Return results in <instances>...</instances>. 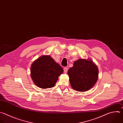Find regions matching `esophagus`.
<instances>
[{
  "instance_id": "1",
  "label": "esophagus",
  "mask_w": 123,
  "mask_h": 123,
  "mask_svg": "<svg viewBox=\"0 0 123 123\" xmlns=\"http://www.w3.org/2000/svg\"><path fill=\"white\" fill-rule=\"evenodd\" d=\"M63 70H64V72L65 73H66L67 72V70H68V68L67 67H64V69H63Z\"/></svg>"
}]
</instances>
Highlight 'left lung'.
Instances as JSON below:
<instances>
[{"label":"left lung","mask_w":123,"mask_h":123,"mask_svg":"<svg viewBox=\"0 0 123 123\" xmlns=\"http://www.w3.org/2000/svg\"><path fill=\"white\" fill-rule=\"evenodd\" d=\"M73 89L80 92L89 91L98 78V69L91 59H80L74 62L68 71Z\"/></svg>","instance_id":"obj_1"}]
</instances>
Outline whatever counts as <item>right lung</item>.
Segmentation results:
<instances>
[{
	"instance_id": "obj_1",
	"label": "right lung",
	"mask_w": 123,
	"mask_h": 123,
	"mask_svg": "<svg viewBox=\"0 0 123 123\" xmlns=\"http://www.w3.org/2000/svg\"><path fill=\"white\" fill-rule=\"evenodd\" d=\"M62 68L49 55H42L31 65V76L34 83L42 89L53 87L63 73Z\"/></svg>"
}]
</instances>
